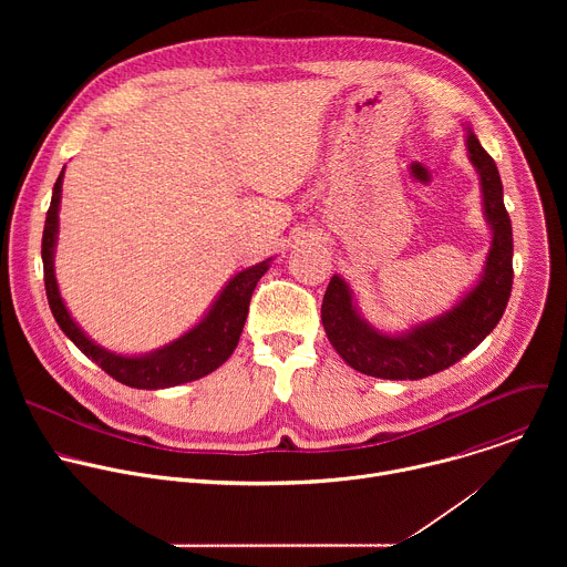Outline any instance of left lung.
Wrapping results in <instances>:
<instances>
[{"label":"left lung","mask_w":567,"mask_h":567,"mask_svg":"<svg viewBox=\"0 0 567 567\" xmlns=\"http://www.w3.org/2000/svg\"><path fill=\"white\" fill-rule=\"evenodd\" d=\"M464 143L480 182L482 215L492 233L482 271L449 309L394 332L372 326L348 280L334 274L322 296L320 320L332 348L357 372L392 381L431 377L475 350L503 318L514 280L512 219L496 161L480 145L471 125L464 127Z\"/></svg>","instance_id":"obj_1"}]
</instances>
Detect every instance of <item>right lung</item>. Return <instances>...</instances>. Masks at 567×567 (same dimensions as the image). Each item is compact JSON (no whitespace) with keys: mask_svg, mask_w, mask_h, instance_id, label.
<instances>
[{"mask_svg":"<svg viewBox=\"0 0 567 567\" xmlns=\"http://www.w3.org/2000/svg\"><path fill=\"white\" fill-rule=\"evenodd\" d=\"M64 168L53 186L51 206L42 233V262H44V287L51 313L60 330L73 341V346L101 365L116 381L138 390H161L179 383H188L215 372L228 361L237 348L239 334L245 330L251 293L258 280L267 274L274 258H267L254 267L241 269L228 278L221 291L215 296L210 307L195 326L179 339L141 354L112 352L99 346L66 309L55 278V247L60 233V202H62Z\"/></svg>","mask_w":567,"mask_h":567,"instance_id":"add662e5","label":"right lung"}]
</instances>
